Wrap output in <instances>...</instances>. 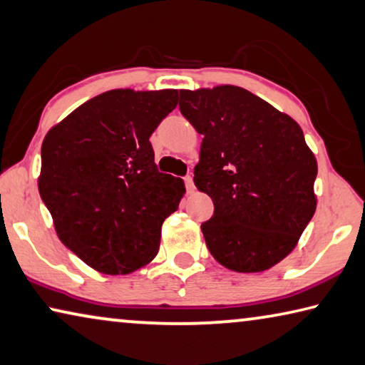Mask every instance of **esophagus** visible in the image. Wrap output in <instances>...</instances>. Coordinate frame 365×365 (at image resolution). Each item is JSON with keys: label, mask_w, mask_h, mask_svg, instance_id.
Here are the masks:
<instances>
[{"label": "esophagus", "mask_w": 365, "mask_h": 365, "mask_svg": "<svg viewBox=\"0 0 365 365\" xmlns=\"http://www.w3.org/2000/svg\"><path fill=\"white\" fill-rule=\"evenodd\" d=\"M183 182H185V187H187L188 192H193V190H195L193 177H192V175H187V177H183Z\"/></svg>", "instance_id": "esophagus-1"}]
</instances>
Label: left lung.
<instances>
[{
  "instance_id": "1",
  "label": "left lung",
  "mask_w": 365,
  "mask_h": 365,
  "mask_svg": "<svg viewBox=\"0 0 365 365\" xmlns=\"http://www.w3.org/2000/svg\"><path fill=\"white\" fill-rule=\"evenodd\" d=\"M180 112L203 135L195 185L211 196L201 224L225 268L258 273L297 245L314 217L317 160L289 115L237 86L180 91Z\"/></svg>"
}]
</instances>
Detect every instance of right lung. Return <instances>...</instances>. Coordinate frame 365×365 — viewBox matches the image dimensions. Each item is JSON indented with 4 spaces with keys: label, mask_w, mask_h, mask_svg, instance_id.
Segmentation results:
<instances>
[{
    "label": "right lung",
    "mask_w": 365,
    "mask_h": 365,
    "mask_svg": "<svg viewBox=\"0 0 365 365\" xmlns=\"http://www.w3.org/2000/svg\"><path fill=\"white\" fill-rule=\"evenodd\" d=\"M178 92H103L51 128L38 192L60 240L103 274H128L158 255L160 229L185 185L162 173L149 136Z\"/></svg>",
    "instance_id": "obj_1"
}]
</instances>
